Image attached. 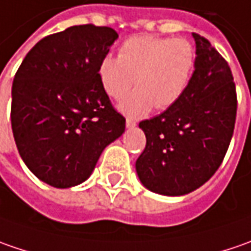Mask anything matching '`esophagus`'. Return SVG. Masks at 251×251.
<instances>
[{
    "mask_svg": "<svg viewBox=\"0 0 251 251\" xmlns=\"http://www.w3.org/2000/svg\"><path fill=\"white\" fill-rule=\"evenodd\" d=\"M135 126H137V123L132 121L131 119H127V120H126V127H127V128H134Z\"/></svg>",
    "mask_w": 251,
    "mask_h": 251,
    "instance_id": "esophagus-1",
    "label": "esophagus"
}]
</instances>
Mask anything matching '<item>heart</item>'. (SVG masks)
I'll return each instance as SVG.
<instances>
[{"label":"heart","instance_id":"obj_1","mask_svg":"<svg viewBox=\"0 0 251 251\" xmlns=\"http://www.w3.org/2000/svg\"><path fill=\"white\" fill-rule=\"evenodd\" d=\"M196 65V50L184 39L153 34L132 36L121 44L119 57L106 55L98 75L104 92L121 99L130 91L134 78L138 86L119 104L124 114L138 119L172 107L187 89Z\"/></svg>","mask_w":251,"mask_h":251}]
</instances>
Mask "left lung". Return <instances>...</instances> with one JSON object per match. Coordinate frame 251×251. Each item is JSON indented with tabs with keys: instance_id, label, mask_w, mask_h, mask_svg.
<instances>
[{
	"instance_id": "left-lung-1",
	"label": "left lung",
	"mask_w": 251,
	"mask_h": 251,
	"mask_svg": "<svg viewBox=\"0 0 251 251\" xmlns=\"http://www.w3.org/2000/svg\"><path fill=\"white\" fill-rule=\"evenodd\" d=\"M196 65L183 96L159 116L140 123L147 147L135 162L142 186L177 197L212 177L230 144L236 89L227 63L207 39L193 33Z\"/></svg>"
}]
</instances>
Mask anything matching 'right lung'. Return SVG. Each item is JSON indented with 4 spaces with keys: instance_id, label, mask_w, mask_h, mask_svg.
Segmentation results:
<instances>
[{
    "instance_id": "add662e5",
    "label": "right lung",
    "mask_w": 251,
    "mask_h": 251,
    "mask_svg": "<svg viewBox=\"0 0 251 251\" xmlns=\"http://www.w3.org/2000/svg\"><path fill=\"white\" fill-rule=\"evenodd\" d=\"M117 37L106 26H71L42 39L15 75V142L25 165L49 186L83 183L103 150L126 130L98 75Z\"/></svg>"
}]
</instances>
